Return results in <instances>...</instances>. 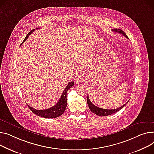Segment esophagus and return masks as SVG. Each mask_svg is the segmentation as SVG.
Listing matches in <instances>:
<instances>
[{"instance_id": "1", "label": "esophagus", "mask_w": 154, "mask_h": 154, "mask_svg": "<svg viewBox=\"0 0 154 154\" xmlns=\"http://www.w3.org/2000/svg\"><path fill=\"white\" fill-rule=\"evenodd\" d=\"M83 80H84V77H83V76L82 75H80V74H77V75H75V78H74V81L76 83H77V84H79V83L81 82Z\"/></svg>"}]
</instances>
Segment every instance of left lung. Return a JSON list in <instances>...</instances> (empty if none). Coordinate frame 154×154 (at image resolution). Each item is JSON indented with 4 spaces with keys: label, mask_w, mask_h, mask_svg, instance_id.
I'll return each instance as SVG.
<instances>
[{
    "label": "left lung",
    "mask_w": 154,
    "mask_h": 154,
    "mask_svg": "<svg viewBox=\"0 0 154 154\" xmlns=\"http://www.w3.org/2000/svg\"><path fill=\"white\" fill-rule=\"evenodd\" d=\"M112 30L113 31V32H118L119 33H121L122 35H124L125 37H126L128 38V36H127L126 34L122 30H121L120 29H112ZM87 102L88 106L90 111L92 112H94V113L96 114L97 115L100 116H108V115H110L113 114V113H115V112H116L117 111H119L121 109H122L125 106H126V105L128 103V102H127V103H126V104L123 105L122 106H121V107H119L118 108H116V109H106L99 108V107L94 105L90 101V100L89 99V97H88V95H87Z\"/></svg>",
    "instance_id": "left-lung-1"
}]
</instances>
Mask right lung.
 <instances>
[{
    "label": "right lung",
    "mask_w": 154,
    "mask_h": 154,
    "mask_svg": "<svg viewBox=\"0 0 154 154\" xmlns=\"http://www.w3.org/2000/svg\"><path fill=\"white\" fill-rule=\"evenodd\" d=\"M34 31H35V29H32L30 32H29V33L26 35L25 39L23 40V43H24V42L26 40V39L28 38L29 35L33 32H34ZM74 85V82H70L69 84L66 86V87L64 90L63 94H62V95H61L59 101L54 106L51 107L50 108L43 109V110H41V109L39 110V109H36L32 107H31L28 105H28V108L31 109V111H32L33 112H34L35 115L39 116L46 118H57L60 115H62L63 114V112H64V111L66 110V108L67 106V92L68 91L69 89L70 88H71L72 86H73Z\"/></svg>",
    "instance_id": "add662e5"
}]
</instances>
